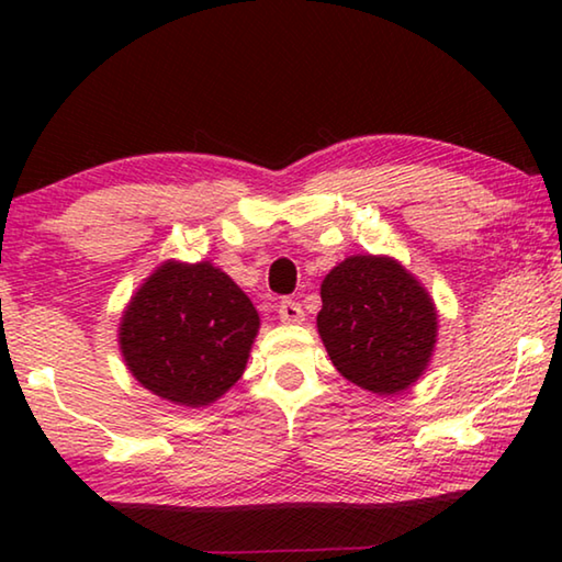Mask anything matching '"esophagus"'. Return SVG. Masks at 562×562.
Masks as SVG:
<instances>
[{"instance_id": "esophagus-1", "label": "esophagus", "mask_w": 562, "mask_h": 562, "mask_svg": "<svg viewBox=\"0 0 562 562\" xmlns=\"http://www.w3.org/2000/svg\"><path fill=\"white\" fill-rule=\"evenodd\" d=\"M280 319L284 325H300L304 319V312H302V304L300 302H292V300H282L280 302V310H278Z\"/></svg>"}]
</instances>
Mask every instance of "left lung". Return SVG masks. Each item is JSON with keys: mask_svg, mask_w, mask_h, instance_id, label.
<instances>
[{"mask_svg": "<svg viewBox=\"0 0 562 562\" xmlns=\"http://www.w3.org/2000/svg\"><path fill=\"white\" fill-rule=\"evenodd\" d=\"M317 331L337 372L367 392H406L429 369L439 315L429 290L389 255H351L322 280Z\"/></svg>", "mask_w": 562, "mask_h": 562, "instance_id": "1", "label": "left lung"}]
</instances>
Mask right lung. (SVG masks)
I'll return each instance as SVG.
<instances>
[{
  "label": "right lung",
  "mask_w": 562,
  "mask_h": 562,
  "mask_svg": "<svg viewBox=\"0 0 562 562\" xmlns=\"http://www.w3.org/2000/svg\"><path fill=\"white\" fill-rule=\"evenodd\" d=\"M258 329V310L231 274L207 260H166L123 310L119 347L150 394L201 408L243 376Z\"/></svg>",
  "instance_id": "right-lung-1"
}]
</instances>
